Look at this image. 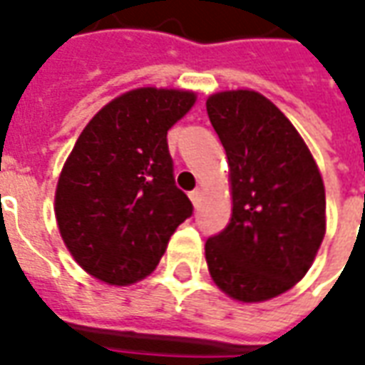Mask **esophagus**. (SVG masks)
Returning a JSON list of instances; mask_svg holds the SVG:
<instances>
[{"instance_id":"34e87169","label":"esophagus","mask_w":365,"mask_h":365,"mask_svg":"<svg viewBox=\"0 0 365 365\" xmlns=\"http://www.w3.org/2000/svg\"><path fill=\"white\" fill-rule=\"evenodd\" d=\"M199 197H201V191H199V190L191 191V193H190V199H191V203H193V207L199 205Z\"/></svg>"}]
</instances>
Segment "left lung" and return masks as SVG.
I'll list each match as a JSON object with an SVG mask.
<instances>
[{"mask_svg": "<svg viewBox=\"0 0 365 365\" xmlns=\"http://www.w3.org/2000/svg\"><path fill=\"white\" fill-rule=\"evenodd\" d=\"M207 115L229 162L232 215L205 245L215 285L262 303L303 279L327 232L324 183L309 146L268 97L217 91Z\"/></svg>", "mask_w": 365, "mask_h": 365, "instance_id": "1", "label": "left lung"}]
</instances>
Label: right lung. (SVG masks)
Listing matches in <instances>:
<instances>
[{
	"instance_id": "right-lung-1",
	"label": "right lung",
	"mask_w": 365,
	"mask_h": 365,
	"mask_svg": "<svg viewBox=\"0 0 365 365\" xmlns=\"http://www.w3.org/2000/svg\"><path fill=\"white\" fill-rule=\"evenodd\" d=\"M195 91L136 88L101 107L78 136L56 183L60 237L83 272L109 285L150 275L193 211L175 187L168 130Z\"/></svg>"
}]
</instances>
